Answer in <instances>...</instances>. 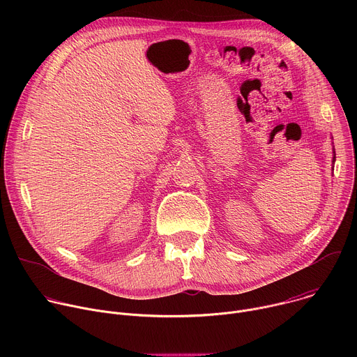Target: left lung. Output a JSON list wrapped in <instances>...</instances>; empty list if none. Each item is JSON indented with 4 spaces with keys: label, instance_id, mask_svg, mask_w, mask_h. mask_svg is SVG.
I'll list each match as a JSON object with an SVG mask.
<instances>
[{
    "label": "left lung",
    "instance_id": "1",
    "mask_svg": "<svg viewBox=\"0 0 357 357\" xmlns=\"http://www.w3.org/2000/svg\"><path fill=\"white\" fill-rule=\"evenodd\" d=\"M333 161H335V157H333Z\"/></svg>",
    "mask_w": 357,
    "mask_h": 357
}]
</instances>
